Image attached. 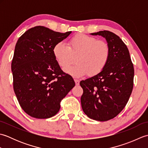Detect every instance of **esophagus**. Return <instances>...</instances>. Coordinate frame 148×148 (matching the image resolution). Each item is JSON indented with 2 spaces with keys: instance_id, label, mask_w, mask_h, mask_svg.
I'll return each instance as SVG.
<instances>
[{
  "instance_id": "34e87169",
  "label": "esophagus",
  "mask_w": 148,
  "mask_h": 148,
  "mask_svg": "<svg viewBox=\"0 0 148 148\" xmlns=\"http://www.w3.org/2000/svg\"><path fill=\"white\" fill-rule=\"evenodd\" d=\"M74 81H75V83H76V85H79V79H74Z\"/></svg>"
}]
</instances>
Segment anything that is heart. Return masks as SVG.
I'll return each instance as SVG.
<instances>
[{"mask_svg": "<svg viewBox=\"0 0 148 148\" xmlns=\"http://www.w3.org/2000/svg\"><path fill=\"white\" fill-rule=\"evenodd\" d=\"M53 53L60 67L64 69L74 62L76 64L65 69L74 77L90 76L99 74L108 65L111 49L108 43L85 34H77L69 40L68 45L63 41L56 43Z\"/></svg>", "mask_w": 148, "mask_h": 148, "instance_id": "1", "label": "heart"}]
</instances>
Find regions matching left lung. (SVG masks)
<instances>
[{"label": "left lung", "instance_id": "8db88e82", "mask_svg": "<svg viewBox=\"0 0 148 148\" xmlns=\"http://www.w3.org/2000/svg\"><path fill=\"white\" fill-rule=\"evenodd\" d=\"M90 34L104 37L111 56L101 72L80 82L83 90L81 107L88 117L106 121L116 117L129 100L134 86V65L127 46L119 36L108 30Z\"/></svg>", "mask_w": 148, "mask_h": 148}]
</instances>
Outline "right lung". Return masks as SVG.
<instances>
[{
    "mask_svg": "<svg viewBox=\"0 0 148 148\" xmlns=\"http://www.w3.org/2000/svg\"><path fill=\"white\" fill-rule=\"evenodd\" d=\"M71 32L37 26L26 31L16 44L11 63L13 88L22 109L33 118L55 116L60 109L61 100L75 86L53 53L55 44Z\"/></svg>",
    "mask_w": 148,
    "mask_h": 148,
    "instance_id": "obj_1",
    "label": "right lung"
}]
</instances>
